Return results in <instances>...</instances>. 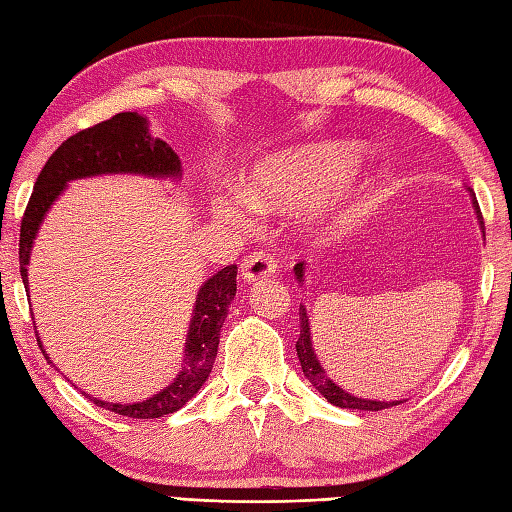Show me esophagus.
I'll use <instances>...</instances> for the list:
<instances>
[{"instance_id": "obj_1", "label": "esophagus", "mask_w": 512, "mask_h": 512, "mask_svg": "<svg viewBox=\"0 0 512 512\" xmlns=\"http://www.w3.org/2000/svg\"><path fill=\"white\" fill-rule=\"evenodd\" d=\"M275 270V257H270L268 253H253L242 262V279L244 282H257V279L273 277Z\"/></svg>"}]
</instances>
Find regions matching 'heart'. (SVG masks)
Returning <instances> with one entry per match:
<instances>
[{
    "instance_id": "b5f03b06",
    "label": "heart",
    "mask_w": 512,
    "mask_h": 512,
    "mask_svg": "<svg viewBox=\"0 0 512 512\" xmlns=\"http://www.w3.org/2000/svg\"><path fill=\"white\" fill-rule=\"evenodd\" d=\"M362 150L350 142H322L277 150L257 159L244 177V196L224 195L215 199V210L230 222L246 224L248 206L262 213H282L330 193L337 195L330 219L342 224L344 219L366 204L377 186L375 170H364L353 178Z\"/></svg>"
}]
</instances>
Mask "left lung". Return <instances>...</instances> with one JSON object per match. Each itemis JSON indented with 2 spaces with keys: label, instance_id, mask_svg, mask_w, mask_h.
<instances>
[{
  "label": "left lung",
  "instance_id": "obj_1",
  "mask_svg": "<svg viewBox=\"0 0 512 512\" xmlns=\"http://www.w3.org/2000/svg\"><path fill=\"white\" fill-rule=\"evenodd\" d=\"M470 199H473V206H475V213L479 219V228H482L484 233V222H482V213H479V206H477V199L473 195V190H470ZM295 277L299 284H304L306 279V264L299 262L295 264ZM299 339H297V357H299V364H302V373L308 379L310 384H313L319 393H322L330 404L339 406V408H348V410H384V408H393L397 404H404L402 399L399 402H379V399H366V397H359L348 393L342 386H337L333 379L328 377L326 368L319 364V357L315 353V346H313V337H310V322H308V313H306V306L299 304Z\"/></svg>",
  "mask_w": 512,
  "mask_h": 512
}]
</instances>
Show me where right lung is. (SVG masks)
<instances>
[{"label":"right lung","mask_w":512,"mask_h":512,"mask_svg":"<svg viewBox=\"0 0 512 512\" xmlns=\"http://www.w3.org/2000/svg\"><path fill=\"white\" fill-rule=\"evenodd\" d=\"M99 175H144L157 179H175L177 182V179H182V162H179L177 153L166 142L150 135L148 119L139 113H117L102 124L79 130L77 135L68 137L48 157L46 166L39 173L22 219V230H19V273H22L24 279L26 295L30 250H33L35 237L39 233V226L46 219L48 208L64 193L68 182ZM235 293V264L217 270L197 290L193 317H190L188 324L182 368H179L173 382L164 390H159L157 395L133 404L104 402V399L90 397L88 393L84 395L99 408H106L110 413L130 419H155L175 413L188 399L197 395V390L202 388L210 370H213L219 333H222L228 306L233 302ZM37 342L46 357L42 339L37 337ZM46 359L48 364H53L50 357Z\"/></svg>","instance_id":"obj_1"}]
</instances>
